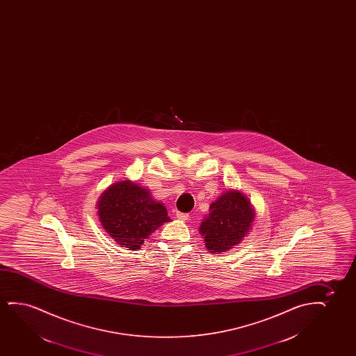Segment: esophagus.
Returning <instances> with one entry per match:
<instances>
[{
    "mask_svg": "<svg viewBox=\"0 0 356 356\" xmlns=\"http://www.w3.org/2000/svg\"><path fill=\"white\" fill-rule=\"evenodd\" d=\"M176 216H177V219L180 220L188 219V214H187V213H181V211H176Z\"/></svg>",
    "mask_w": 356,
    "mask_h": 356,
    "instance_id": "esophagus-1",
    "label": "esophagus"
}]
</instances>
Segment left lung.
<instances>
[{"mask_svg":"<svg viewBox=\"0 0 356 356\" xmlns=\"http://www.w3.org/2000/svg\"><path fill=\"white\" fill-rule=\"evenodd\" d=\"M250 202L237 191H227L210 205V213L200 224L205 247L211 253H224L248 234L253 222Z\"/></svg>","mask_w":356,"mask_h":356,"instance_id":"8db88e82","label":"left lung"}]
</instances>
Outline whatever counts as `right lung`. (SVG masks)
Wrapping results in <instances>:
<instances>
[{"mask_svg":"<svg viewBox=\"0 0 356 356\" xmlns=\"http://www.w3.org/2000/svg\"><path fill=\"white\" fill-rule=\"evenodd\" d=\"M98 216L111 237L122 247L138 249L161 225L170 221L165 207L149 192L130 181H122L103 192Z\"/></svg>","mask_w":356,"mask_h":356,"instance_id":"obj_1","label":"right lung"}]
</instances>
